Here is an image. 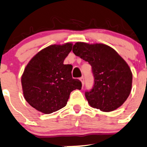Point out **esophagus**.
Instances as JSON below:
<instances>
[{
    "instance_id": "obj_1",
    "label": "esophagus",
    "mask_w": 147,
    "mask_h": 147,
    "mask_svg": "<svg viewBox=\"0 0 147 147\" xmlns=\"http://www.w3.org/2000/svg\"><path fill=\"white\" fill-rule=\"evenodd\" d=\"M80 81H81V83H82V86H84V77H81V78H80Z\"/></svg>"
}]
</instances>
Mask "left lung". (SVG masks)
I'll return each mask as SVG.
<instances>
[{
    "label": "left lung",
    "instance_id": "obj_1",
    "mask_svg": "<svg viewBox=\"0 0 147 147\" xmlns=\"http://www.w3.org/2000/svg\"><path fill=\"white\" fill-rule=\"evenodd\" d=\"M73 52L92 66L94 85L85 93L90 107L102 112L120 107L129 97L132 84V74L126 61L104 44L78 42L74 45Z\"/></svg>",
    "mask_w": 147,
    "mask_h": 147
}]
</instances>
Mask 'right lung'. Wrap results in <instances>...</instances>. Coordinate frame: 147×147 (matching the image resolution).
<instances>
[{"label": "right lung", "instance_id": "obj_1", "mask_svg": "<svg viewBox=\"0 0 147 147\" xmlns=\"http://www.w3.org/2000/svg\"><path fill=\"white\" fill-rule=\"evenodd\" d=\"M71 43L53 45L32 58L21 77L22 92L32 107L50 114L66 106L71 92L81 90V82L72 78L73 66L63 64Z\"/></svg>", "mask_w": 147, "mask_h": 147}]
</instances>
